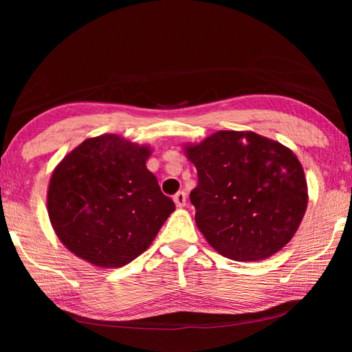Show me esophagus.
Segmentation results:
<instances>
[{
    "instance_id": "1",
    "label": "esophagus",
    "mask_w": 352,
    "mask_h": 352,
    "mask_svg": "<svg viewBox=\"0 0 352 352\" xmlns=\"http://www.w3.org/2000/svg\"><path fill=\"white\" fill-rule=\"evenodd\" d=\"M174 203L177 207H184L186 206V193L183 190L177 192L174 195Z\"/></svg>"
}]
</instances>
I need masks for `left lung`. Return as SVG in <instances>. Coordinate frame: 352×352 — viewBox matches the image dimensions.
<instances>
[{
	"instance_id": "obj_1",
	"label": "left lung",
	"mask_w": 352,
	"mask_h": 352,
	"mask_svg": "<svg viewBox=\"0 0 352 352\" xmlns=\"http://www.w3.org/2000/svg\"><path fill=\"white\" fill-rule=\"evenodd\" d=\"M186 154L198 174L190 192L197 226L223 257L263 260L294 237L307 183L289 148L252 131H218Z\"/></svg>"
}]
</instances>
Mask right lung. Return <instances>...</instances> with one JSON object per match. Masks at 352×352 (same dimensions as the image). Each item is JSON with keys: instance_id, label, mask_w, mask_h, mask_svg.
I'll return each instance as SVG.
<instances>
[{"instance_id": "add662e5", "label": "right lung", "mask_w": 352, "mask_h": 352, "mask_svg": "<svg viewBox=\"0 0 352 352\" xmlns=\"http://www.w3.org/2000/svg\"><path fill=\"white\" fill-rule=\"evenodd\" d=\"M149 148L104 134L86 139L52 172L48 214L80 258L119 267L144 252L175 204L145 166Z\"/></svg>"}]
</instances>
